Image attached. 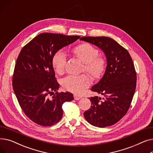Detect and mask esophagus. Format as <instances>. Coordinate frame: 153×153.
<instances>
[{"mask_svg":"<svg viewBox=\"0 0 153 153\" xmlns=\"http://www.w3.org/2000/svg\"><path fill=\"white\" fill-rule=\"evenodd\" d=\"M74 99L76 100H78L81 99V97H80V96H78L77 95H74Z\"/></svg>","mask_w":153,"mask_h":153,"instance_id":"1","label":"esophagus"}]
</instances>
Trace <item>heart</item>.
<instances>
[{
  "label": "heart",
  "mask_w": 153,
  "mask_h": 153,
  "mask_svg": "<svg viewBox=\"0 0 153 153\" xmlns=\"http://www.w3.org/2000/svg\"><path fill=\"white\" fill-rule=\"evenodd\" d=\"M73 53L85 63V71L94 77H99L105 69V60L98 57L99 50L89 43H82L75 47ZM67 62L66 54L63 50H59L53 57L52 64L55 71L62 74L65 69ZM62 84L65 89L76 94H82L91 84L89 76L87 74L70 75L62 80Z\"/></svg>",
  "instance_id": "obj_1"
}]
</instances>
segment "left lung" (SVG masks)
<instances>
[{"label": "left lung", "instance_id": "obj_1", "mask_svg": "<svg viewBox=\"0 0 153 153\" xmlns=\"http://www.w3.org/2000/svg\"><path fill=\"white\" fill-rule=\"evenodd\" d=\"M80 39L100 48L107 63L103 76L91 89L103 97L89 99L91 107L84 113V117L95 126L113 125L126 114L136 89V73L131 57L125 48L110 38L84 36Z\"/></svg>", "mask_w": 153, "mask_h": 153}]
</instances>
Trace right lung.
Returning <instances> with one entry per match:
<instances>
[{"label": "right lung", "mask_w": 153, "mask_h": 153, "mask_svg": "<svg viewBox=\"0 0 153 153\" xmlns=\"http://www.w3.org/2000/svg\"><path fill=\"white\" fill-rule=\"evenodd\" d=\"M79 36L43 33L22 49L15 66L12 85L25 114L35 123L51 126L61 119L62 105L74 99L72 94L59 93L52 59L62 48L76 42Z\"/></svg>", "instance_id": "right-lung-1"}]
</instances>
